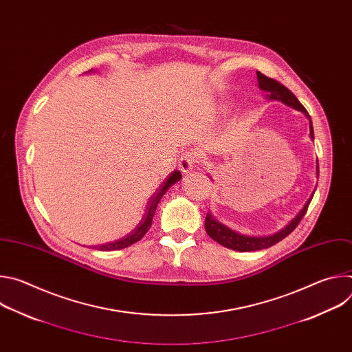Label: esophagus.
I'll return each instance as SVG.
<instances>
[{"label": "esophagus", "instance_id": "esophagus-1", "mask_svg": "<svg viewBox=\"0 0 352 352\" xmlns=\"http://www.w3.org/2000/svg\"><path fill=\"white\" fill-rule=\"evenodd\" d=\"M197 162H199V153L196 152V150H186V152L181 156V159L178 162L179 163V170L185 174L190 173L195 168Z\"/></svg>", "mask_w": 352, "mask_h": 352}]
</instances>
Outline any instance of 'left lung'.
<instances>
[{"label": "left lung", "instance_id": "1", "mask_svg": "<svg viewBox=\"0 0 352 352\" xmlns=\"http://www.w3.org/2000/svg\"><path fill=\"white\" fill-rule=\"evenodd\" d=\"M258 75V83L259 87L266 91L267 98L269 100H278V102H283L284 104L298 110V111H302L308 118H309V128H311V138L314 139V128H312V121L311 117L308 116V111L305 110V107L299 103V100L294 96V93L287 89L284 85H281L278 80L272 79L261 72H256ZM316 173L319 177V164L316 163ZM312 196L311 199H308V202L305 204V206L302 208L291 221L288 226H285L283 230H280L278 232L269 235V236H248V235H242L238 234L235 231H232L231 228L226 227L224 224L219 223L212 213L206 214V220H205V228L206 232L209 234L210 238H213L216 242H219L220 245L232 249V250H238V252H250V250H259V249H266L270 248L273 245H276L277 242H280L281 239H284L288 234H291L294 231V228L298 226V223L302 220V217L305 216L308 206L311 204Z\"/></svg>", "mask_w": 352, "mask_h": 352}]
</instances>
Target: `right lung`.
<instances>
[{
  "mask_svg": "<svg viewBox=\"0 0 352 352\" xmlns=\"http://www.w3.org/2000/svg\"><path fill=\"white\" fill-rule=\"evenodd\" d=\"M181 178H182V175H181L179 171H174L173 174H170V177H168L167 181L163 184V186L152 196V199H148L150 202H148V206H147V212H146L143 220L139 223V226L133 230V232H131L129 235H126V236H124V238H121V239H118V241L107 242V243L100 245L98 249H100V250H107V252H109V250H117V249L128 248L129 245H132V243L138 242L139 239H142L143 235L148 231V228L152 227L153 216H155V213H156L157 205H159V202L162 200L163 195L167 192V189H168L171 185H174L175 182H178Z\"/></svg>",
  "mask_w": 352,
  "mask_h": 352,
  "instance_id": "1",
  "label": "right lung"
}]
</instances>
